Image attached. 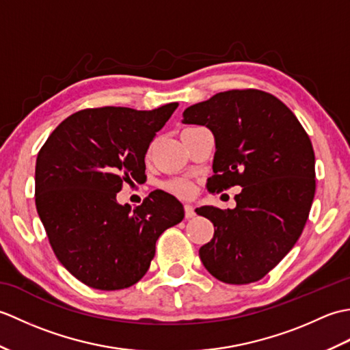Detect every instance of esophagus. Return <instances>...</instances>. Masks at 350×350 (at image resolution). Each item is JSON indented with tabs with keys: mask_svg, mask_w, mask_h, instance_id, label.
<instances>
[{
	"mask_svg": "<svg viewBox=\"0 0 350 350\" xmlns=\"http://www.w3.org/2000/svg\"><path fill=\"white\" fill-rule=\"evenodd\" d=\"M185 217H187V219L196 217L194 206H192V204H185Z\"/></svg>",
	"mask_w": 350,
	"mask_h": 350,
	"instance_id": "34e87169",
	"label": "esophagus"
}]
</instances>
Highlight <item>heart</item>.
<instances>
[{
	"instance_id": "heart-1",
	"label": "heart",
	"mask_w": 350,
	"mask_h": 350,
	"mask_svg": "<svg viewBox=\"0 0 350 350\" xmlns=\"http://www.w3.org/2000/svg\"><path fill=\"white\" fill-rule=\"evenodd\" d=\"M165 188L171 194H174L177 197H182V198H187L192 194V183L188 179H183V177H177V179H173L165 183Z\"/></svg>"
}]
</instances>
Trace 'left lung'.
Wrapping results in <instances>:
<instances>
[{
  "mask_svg": "<svg viewBox=\"0 0 350 350\" xmlns=\"http://www.w3.org/2000/svg\"><path fill=\"white\" fill-rule=\"evenodd\" d=\"M207 126L217 152L207 191L241 187L234 209H196L215 233L200 248L204 267L227 284L262 280L298 242L316 192L314 150L296 116L273 94L228 90L183 111Z\"/></svg>",
  "mask_w": 350,
  "mask_h": 350,
  "instance_id": "obj_1",
  "label": "left lung"
}]
</instances>
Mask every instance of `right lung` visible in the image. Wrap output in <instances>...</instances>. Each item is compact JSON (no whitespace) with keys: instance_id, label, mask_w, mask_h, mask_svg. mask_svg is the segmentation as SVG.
<instances>
[{"instance_id":"right-lung-1","label":"right lung","mask_w":350,"mask_h":350,"mask_svg":"<svg viewBox=\"0 0 350 350\" xmlns=\"http://www.w3.org/2000/svg\"><path fill=\"white\" fill-rule=\"evenodd\" d=\"M177 107L81 109L57 126L37 154V213L58 262L88 287L135 284L158 237L185 217L179 200L163 191L150 192L135 209L116 200L123 183L146 177L148 146Z\"/></svg>"}]
</instances>
